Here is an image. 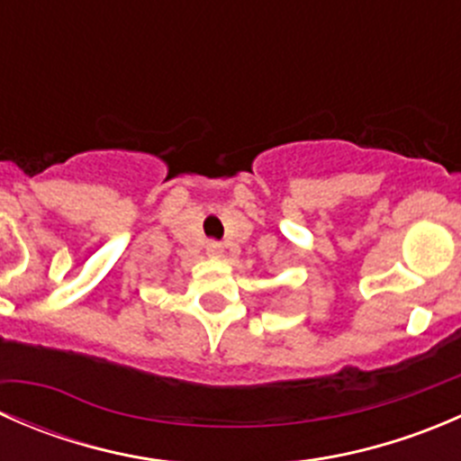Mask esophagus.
Returning <instances> with one entry per match:
<instances>
[{
	"mask_svg": "<svg viewBox=\"0 0 461 461\" xmlns=\"http://www.w3.org/2000/svg\"><path fill=\"white\" fill-rule=\"evenodd\" d=\"M204 249H207V254L212 258H218V257H222V245L218 243V240H209L207 245H204Z\"/></svg>",
	"mask_w": 461,
	"mask_h": 461,
	"instance_id": "esophagus-1",
	"label": "esophagus"
}]
</instances>
